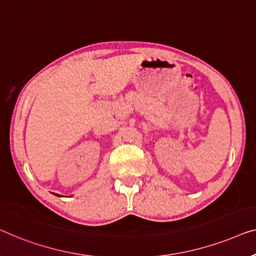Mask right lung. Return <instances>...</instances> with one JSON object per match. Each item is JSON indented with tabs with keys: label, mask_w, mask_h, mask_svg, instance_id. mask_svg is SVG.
I'll use <instances>...</instances> for the list:
<instances>
[{
	"label": "right lung",
	"mask_w": 256,
	"mask_h": 256,
	"mask_svg": "<svg viewBox=\"0 0 256 256\" xmlns=\"http://www.w3.org/2000/svg\"><path fill=\"white\" fill-rule=\"evenodd\" d=\"M56 196H59V195H56Z\"/></svg>",
	"instance_id": "1"
}]
</instances>
